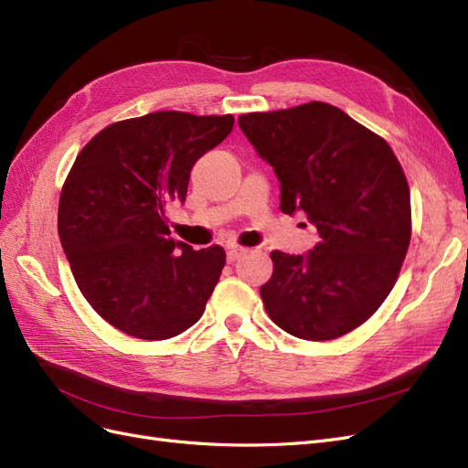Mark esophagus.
<instances>
[{"instance_id": "1", "label": "esophagus", "mask_w": 468, "mask_h": 468, "mask_svg": "<svg viewBox=\"0 0 468 468\" xmlns=\"http://www.w3.org/2000/svg\"><path fill=\"white\" fill-rule=\"evenodd\" d=\"M245 252H247V249H243V247H229V249H228V262L239 261L240 256H243Z\"/></svg>"}]
</instances>
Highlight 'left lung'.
I'll list each match as a JSON object with an SVG mask.
<instances>
[{
  "instance_id": "1",
  "label": "left lung",
  "mask_w": 468,
  "mask_h": 468,
  "mask_svg": "<svg viewBox=\"0 0 468 468\" xmlns=\"http://www.w3.org/2000/svg\"><path fill=\"white\" fill-rule=\"evenodd\" d=\"M239 128L280 180V209L319 233L307 254L274 250L261 295L280 328L333 340L364 324L399 278L410 245V188L393 149L328 102L249 112Z\"/></svg>"
}]
</instances>
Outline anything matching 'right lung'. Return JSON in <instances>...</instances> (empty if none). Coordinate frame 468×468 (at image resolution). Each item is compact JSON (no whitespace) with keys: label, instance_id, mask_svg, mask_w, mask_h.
Returning <instances> with one entry per match:
<instances>
[{"label":"right lung","instance_id":"1","mask_svg":"<svg viewBox=\"0 0 468 468\" xmlns=\"http://www.w3.org/2000/svg\"><path fill=\"white\" fill-rule=\"evenodd\" d=\"M235 118L161 111L101 130L75 159L58 235L83 297L142 340H167L200 319L225 266L218 245L194 250L169 231L165 206L186 200L194 163Z\"/></svg>","mask_w":468,"mask_h":468}]
</instances>
